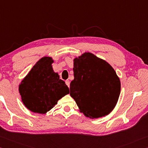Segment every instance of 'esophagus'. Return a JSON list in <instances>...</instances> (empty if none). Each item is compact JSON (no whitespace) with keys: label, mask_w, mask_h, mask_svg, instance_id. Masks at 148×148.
<instances>
[{"label":"esophagus","mask_w":148,"mask_h":148,"mask_svg":"<svg viewBox=\"0 0 148 148\" xmlns=\"http://www.w3.org/2000/svg\"><path fill=\"white\" fill-rule=\"evenodd\" d=\"M66 85L67 86H68L69 88V85H70V82H69V80H66Z\"/></svg>","instance_id":"esophagus-1"}]
</instances>
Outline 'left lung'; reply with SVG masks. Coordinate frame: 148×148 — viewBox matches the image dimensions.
<instances>
[{"instance_id": "left-lung-1", "label": "left lung", "mask_w": 148, "mask_h": 148, "mask_svg": "<svg viewBox=\"0 0 148 148\" xmlns=\"http://www.w3.org/2000/svg\"><path fill=\"white\" fill-rule=\"evenodd\" d=\"M73 61L74 79L70 83V95L80 112L93 119L109 114L121 90L120 80L114 69L91 53H84Z\"/></svg>"}]
</instances>
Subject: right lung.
Listing matches in <instances>:
<instances>
[{"instance_id":"1","label":"right lung","mask_w":148,"mask_h":148,"mask_svg":"<svg viewBox=\"0 0 148 148\" xmlns=\"http://www.w3.org/2000/svg\"><path fill=\"white\" fill-rule=\"evenodd\" d=\"M51 57L41 58L19 86L23 104L33 112L45 114L69 93L65 82L54 72Z\"/></svg>"}]
</instances>
